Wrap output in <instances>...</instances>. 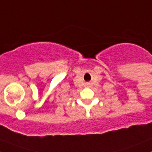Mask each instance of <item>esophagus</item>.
I'll list each match as a JSON object with an SVG mask.
<instances>
[{"label":"esophagus","mask_w":152,"mask_h":152,"mask_svg":"<svg viewBox=\"0 0 152 152\" xmlns=\"http://www.w3.org/2000/svg\"><path fill=\"white\" fill-rule=\"evenodd\" d=\"M88 85H89V84H89V83H88Z\"/></svg>","instance_id":"34e87169"}]
</instances>
